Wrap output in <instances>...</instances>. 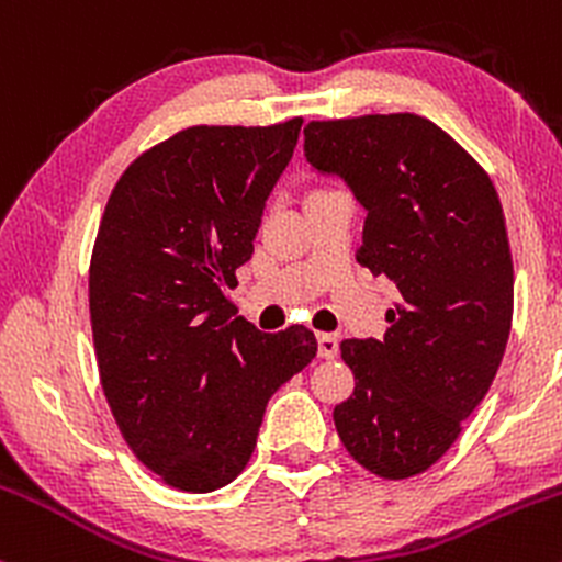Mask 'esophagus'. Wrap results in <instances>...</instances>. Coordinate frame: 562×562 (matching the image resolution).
<instances>
[{
    "instance_id": "1",
    "label": "esophagus",
    "mask_w": 562,
    "mask_h": 562,
    "mask_svg": "<svg viewBox=\"0 0 562 562\" xmlns=\"http://www.w3.org/2000/svg\"><path fill=\"white\" fill-rule=\"evenodd\" d=\"M317 346H319V357L322 359L338 357V338H335L333 333H319L317 335Z\"/></svg>"
}]
</instances>
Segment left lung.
<instances>
[{
	"label": "left lung",
	"mask_w": 562,
	"mask_h": 562,
	"mask_svg": "<svg viewBox=\"0 0 562 562\" xmlns=\"http://www.w3.org/2000/svg\"><path fill=\"white\" fill-rule=\"evenodd\" d=\"M303 156L364 209L357 259L402 301L380 340L348 338L357 389L335 406L348 454L409 479L447 454L483 402L513 325V256L488 173L415 113L312 121Z\"/></svg>",
	"instance_id": "8db88e82"
}]
</instances>
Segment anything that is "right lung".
<instances>
[{"instance_id": "right-lung-1", "label": "right lung", "mask_w": 562, "mask_h": 562, "mask_svg": "<svg viewBox=\"0 0 562 562\" xmlns=\"http://www.w3.org/2000/svg\"><path fill=\"white\" fill-rule=\"evenodd\" d=\"M301 124L184 128L128 166L102 214L89 267L102 391L134 454L182 492L235 481L272 393L317 357L308 327L261 333L227 295Z\"/></svg>"}]
</instances>
